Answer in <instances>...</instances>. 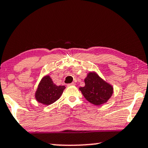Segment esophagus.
I'll use <instances>...</instances> for the list:
<instances>
[{
  "label": "esophagus",
  "mask_w": 148,
  "mask_h": 148,
  "mask_svg": "<svg viewBox=\"0 0 148 148\" xmlns=\"http://www.w3.org/2000/svg\"><path fill=\"white\" fill-rule=\"evenodd\" d=\"M75 84L73 82V83L69 84H68V86H75Z\"/></svg>",
  "instance_id": "esophagus-1"
}]
</instances>
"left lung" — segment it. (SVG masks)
I'll use <instances>...</instances> for the list:
<instances>
[{"label":"left lung","mask_w":148,"mask_h":148,"mask_svg":"<svg viewBox=\"0 0 148 148\" xmlns=\"http://www.w3.org/2000/svg\"><path fill=\"white\" fill-rule=\"evenodd\" d=\"M85 86L79 88L87 101L96 106L107 103L113 93V86L95 71H90L84 79Z\"/></svg>","instance_id":"1"}]
</instances>
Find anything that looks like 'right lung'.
<instances>
[{"mask_svg":"<svg viewBox=\"0 0 148 148\" xmlns=\"http://www.w3.org/2000/svg\"><path fill=\"white\" fill-rule=\"evenodd\" d=\"M64 86H57L53 83L51 77L47 75L42 78L35 92V99L43 105L49 106L60 99Z\"/></svg>","mask_w":148,"mask_h":148,"instance_id":"obj_1","label":"right lung"}]
</instances>
